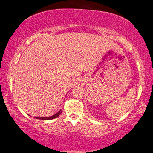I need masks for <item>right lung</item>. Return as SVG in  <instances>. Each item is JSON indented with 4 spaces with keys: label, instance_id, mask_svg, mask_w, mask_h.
<instances>
[{
    "label": "right lung",
    "instance_id": "1",
    "mask_svg": "<svg viewBox=\"0 0 153 153\" xmlns=\"http://www.w3.org/2000/svg\"><path fill=\"white\" fill-rule=\"evenodd\" d=\"M62 110L60 109L59 111H58V112L56 113V114H54V115H53V116H51V117H36V119H40V120H52V119H54V118H56L57 117H59V116L60 115V114H61V113H62Z\"/></svg>",
    "mask_w": 153,
    "mask_h": 153
}]
</instances>
